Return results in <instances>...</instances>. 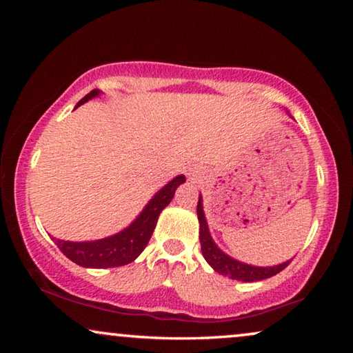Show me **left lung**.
Returning a JSON list of instances; mask_svg holds the SVG:
<instances>
[{"label": "left lung", "instance_id": "1", "mask_svg": "<svg viewBox=\"0 0 353 353\" xmlns=\"http://www.w3.org/2000/svg\"><path fill=\"white\" fill-rule=\"evenodd\" d=\"M198 219H199V241H201V250L204 259L207 260L214 271L223 274V276L241 280V282H256V280L270 279L276 276L280 271H283L286 266L290 265V261H285L282 265L271 266V268H259V266H250L246 263H241L232 256L225 255L223 250L218 249L216 244L213 243L210 232H208V225L205 221L204 210H202V199L199 196L198 202Z\"/></svg>", "mask_w": 353, "mask_h": 353}]
</instances>
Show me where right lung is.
<instances>
[{"label": "right lung", "mask_w": 353, "mask_h": 353, "mask_svg": "<svg viewBox=\"0 0 353 353\" xmlns=\"http://www.w3.org/2000/svg\"><path fill=\"white\" fill-rule=\"evenodd\" d=\"M99 94V90H92L87 97H83L77 103L76 109L81 104L87 103ZM185 182V176H177L172 181L165 185L154 198L149 201V204L145 207V210L137 218L128 229H124L119 234L103 238L98 241H85V243H73L63 241L52 238L61 252L68 256L71 261L83 268H115L123 266L128 263L134 261L139 256L143 249L148 246L151 240L152 232L157 224L159 214L163 208L170 204L171 199L174 198V191L179 185Z\"/></svg>", "instance_id": "add662e5"}]
</instances>
